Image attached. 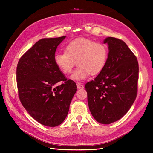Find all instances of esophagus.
<instances>
[{"label":"esophagus","mask_w":153,"mask_h":153,"mask_svg":"<svg viewBox=\"0 0 153 153\" xmlns=\"http://www.w3.org/2000/svg\"><path fill=\"white\" fill-rule=\"evenodd\" d=\"M76 85H77V88H78V89H81V88H84V85L82 84L81 83H79V82H77Z\"/></svg>","instance_id":"34e87169"}]
</instances>
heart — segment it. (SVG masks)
<instances>
[{"label":"heart","instance_id":"1","mask_svg":"<svg viewBox=\"0 0 153 153\" xmlns=\"http://www.w3.org/2000/svg\"><path fill=\"white\" fill-rule=\"evenodd\" d=\"M108 58V48L101 42L88 38H77L65 46V52L54 55L56 66L64 74H70L76 63L78 67L71 75L74 80L86 79L90 74H99Z\"/></svg>","mask_w":153,"mask_h":153}]
</instances>
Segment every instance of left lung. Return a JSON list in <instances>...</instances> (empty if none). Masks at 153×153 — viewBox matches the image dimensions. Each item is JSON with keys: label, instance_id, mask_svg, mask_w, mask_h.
I'll list each match as a JSON object with an SVG mask.
<instances>
[{"label": "left lung", "instance_id": "obj_1", "mask_svg": "<svg viewBox=\"0 0 153 153\" xmlns=\"http://www.w3.org/2000/svg\"><path fill=\"white\" fill-rule=\"evenodd\" d=\"M108 48L107 63L85 88L92 115L102 124H110L123 117L137 95L138 63L128 45L117 38L103 41Z\"/></svg>", "mask_w": 153, "mask_h": 153}]
</instances>
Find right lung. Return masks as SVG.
<instances>
[{
  "label": "right lung",
  "instance_id": "1",
  "mask_svg": "<svg viewBox=\"0 0 153 153\" xmlns=\"http://www.w3.org/2000/svg\"><path fill=\"white\" fill-rule=\"evenodd\" d=\"M65 38L38 40L21 57L17 67L21 102L36 121L48 127L63 122L77 91L76 83L67 80L54 62L57 46ZM59 81L64 83L57 86Z\"/></svg>",
  "mask_w": 153,
  "mask_h": 153
}]
</instances>
